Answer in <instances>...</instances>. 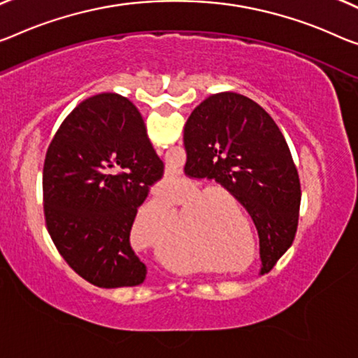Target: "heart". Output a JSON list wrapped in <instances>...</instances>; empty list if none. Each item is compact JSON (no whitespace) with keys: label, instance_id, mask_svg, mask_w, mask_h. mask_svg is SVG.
<instances>
[{"label":"heart","instance_id":"heart-1","mask_svg":"<svg viewBox=\"0 0 358 358\" xmlns=\"http://www.w3.org/2000/svg\"><path fill=\"white\" fill-rule=\"evenodd\" d=\"M198 189H189L185 192V194L182 195H174L173 200L180 203V205H184V203H187L185 208H184V216L189 217V224L190 225H196L200 224V221H203V219L206 217V211L203 210L200 211L201 208H205L208 203L213 201V198H216V195H219L217 192H208V194L201 195L195 198V200H192L191 202L189 200L194 198L196 194H198ZM169 196H160L158 198L157 201L150 203V205H145L142 210L137 213V216L134 219V232L139 234L142 227H144V221L147 216H150V214H164V216H171V214H174V203ZM191 203H189L188 201Z\"/></svg>","mask_w":358,"mask_h":358}]
</instances>
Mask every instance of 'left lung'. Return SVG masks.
Returning a JSON list of instances; mask_svg holds the SVG:
<instances>
[{"label": "left lung", "instance_id": "obj_1", "mask_svg": "<svg viewBox=\"0 0 358 358\" xmlns=\"http://www.w3.org/2000/svg\"><path fill=\"white\" fill-rule=\"evenodd\" d=\"M189 178H210L246 208L259 235L261 272L275 266L298 229L301 184L287 141L266 110L246 96L219 92L184 128Z\"/></svg>", "mask_w": 358, "mask_h": 358}]
</instances>
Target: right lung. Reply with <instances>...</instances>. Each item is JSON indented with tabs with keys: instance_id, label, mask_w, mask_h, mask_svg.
Instances as JSON below:
<instances>
[{
	"instance_id": "1",
	"label": "right lung",
	"mask_w": 358,
	"mask_h": 358,
	"mask_svg": "<svg viewBox=\"0 0 358 358\" xmlns=\"http://www.w3.org/2000/svg\"><path fill=\"white\" fill-rule=\"evenodd\" d=\"M164 164L139 110L103 92L64 120L49 144L43 198L49 235L73 271L99 288L136 287L147 267L131 248V227Z\"/></svg>"
}]
</instances>
